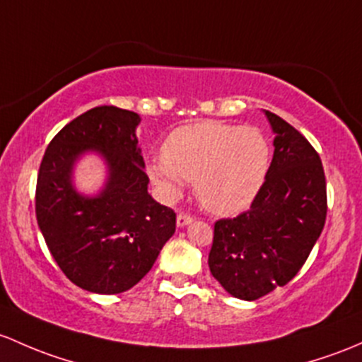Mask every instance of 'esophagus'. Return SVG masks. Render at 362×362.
I'll return each mask as SVG.
<instances>
[{"label":"esophagus","mask_w":362,"mask_h":362,"mask_svg":"<svg viewBox=\"0 0 362 362\" xmlns=\"http://www.w3.org/2000/svg\"><path fill=\"white\" fill-rule=\"evenodd\" d=\"M192 216L191 215H187V213H178V216H177V226L178 227H185V226H189V223H192Z\"/></svg>","instance_id":"obj_1"}]
</instances>
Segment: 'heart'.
Segmentation results:
<instances>
[{
    "instance_id": "b5f03b06",
    "label": "heart",
    "mask_w": 362,
    "mask_h": 362,
    "mask_svg": "<svg viewBox=\"0 0 362 362\" xmlns=\"http://www.w3.org/2000/svg\"><path fill=\"white\" fill-rule=\"evenodd\" d=\"M271 158V142L258 127L197 121L170 133L163 156L147 165V175L168 203L182 196L185 182H194L204 210L234 215L264 187Z\"/></svg>"
}]
</instances>
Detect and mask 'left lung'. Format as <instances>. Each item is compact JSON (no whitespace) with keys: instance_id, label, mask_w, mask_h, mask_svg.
<instances>
[{"instance_id":"8db88e82","label":"left lung","mask_w":362,"mask_h":362,"mask_svg":"<svg viewBox=\"0 0 362 362\" xmlns=\"http://www.w3.org/2000/svg\"><path fill=\"white\" fill-rule=\"evenodd\" d=\"M274 156L250 210L215 223L208 265L223 290L257 300L284 286L309 258L326 222V178L309 140L265 111Z\"/></svg>"}]
</instances>
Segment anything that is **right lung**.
Listing matches in <instances>:
<instances>
[{
	"mask_svg": "<svg viewBox=\"0 0 362 362\" xmlns=\"http://www.w3.org/2000/svg\"><path fill=\"white\" fill-rule=\"evenodd\" d=\"M140 116L102 105L62 128L41 161L36 218L60 271L83 290L116 295L135 286L173 235L177 215L152 199L135 130ZM95 151L108 166L103 191L74 187L75 163Z\"/></svg>",
	"mask_w": 362,
	"mask_h": 362,
	"instance_id": "add662e5",
	"label": "right lung"
}]
</instances>
